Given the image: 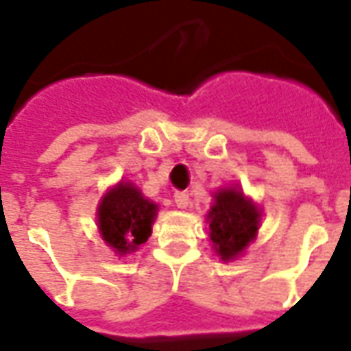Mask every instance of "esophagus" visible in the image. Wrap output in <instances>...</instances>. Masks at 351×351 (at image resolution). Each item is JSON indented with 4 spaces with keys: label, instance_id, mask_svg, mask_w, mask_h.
Listing matches in <instances>:
<instances>
[{
    "label": "esophagus",
    "instance_id": "1",
    "mask_svg": "<svg viewBox=\"0 0 351 351\" xmlns=\"http://www.w3.org/2000/svg\"><path fill=\"white\" fill-rule=\"evenodd\" d=\"M175 205L178 206V208H188V206H190V195H188L186 191H176Z\"/></svg>",
    "mask_w": 351,
    "mask_h": 351
}]
</instances>
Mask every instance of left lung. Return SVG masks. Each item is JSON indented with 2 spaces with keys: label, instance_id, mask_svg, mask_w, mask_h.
I'll use <instances>...</instances> for the list:
<instances>
[{
  "label": "left lung",
  "instance_id": "8db88e82",
  "mask_svg": "<svg viewBox=\"0 0 351 351\" xmlns=\"http://www.w3.org/2000/svg\"><path fill=\"white\" fill-rule=\"evenodd\" d=\"M210 241L223 261L237 258L254 241L259 226V210L244 197L243 191L229 188L218 191L208 213Z\"/></svg>",
  "mask_w": 351,
  "mask_h": 351
}]
</instances>
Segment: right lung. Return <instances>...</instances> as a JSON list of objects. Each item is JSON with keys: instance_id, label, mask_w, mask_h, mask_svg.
<instances>
[{"instance_id": "right-lung-1", "label": "right lung", "mask_w": 351, "mask_h": 351, "mask_svg": "<svg viewBox=\"0 0 351 351\" xmlns=\"http://www.w3.org/2000/svg\"><path fill=\"white\" fill-rule=\"evenodd\" d=\"M158 206L141 195L133 184H118L99 205V229L103 241L118 254L137 250L152 233Z\"/></svg>"}]
</instances>
